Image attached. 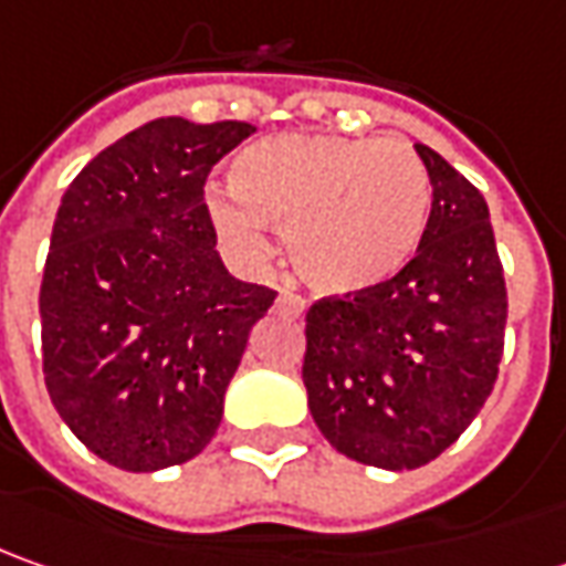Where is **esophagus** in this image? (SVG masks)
I'll list each match as a JSON object with an SVG mask.
<instances>
[{
	"mask_svg": "<svg viewBox=\"0 0 566 566\" xmlns=\"http://www.w3.org/2000/svg\"><path fill=\"white\" fill-rule=\"evenodd\" d=\"M279 310H284V313H294V316H303V313H306V301H303L301 294L282 291V294H279Z\"/></svg>",
	"mask_w": 566,
	"mask_h": 566,
	"instance_id": "34e87169",
	"label": "esophagus"
}]
</instances>
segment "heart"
<instances>
[{"instance_id":"1","label":"heart","mask_w":566,"mask_h":566,"mask_svg":"<svg viewBox=\"0 0 566 566\" xmlns=\"http://www.w3.org/2000/svg\"><path fill=\"white\" fill-rule=\"evenodd\" d=\"M234 197L212 193L209 216L247 263L269 253L263 224L284 231L303 282L354 294L395 279L417 253L432 209L419 153L403 140L279 134L231 168Z\"/></svg>"}]
</instances>
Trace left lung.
<instances>
[{
    "mask_svg": "<svg viewBox=\"0 0 566 566\" xmlns=\"http://www.w3.org/2000/svg\"><path fill=\"white\" fill-rule=\"evenodd\" d=\"M432 209L395 279L306 310L303 385L335 451L381 470L436 460L497 379L507 287L489 206L458 168L417 144Z\"/></svg>",
    "mask_w": 566,
    "mask_h": 566,
    "instance_id": "left-lung-1",
    "label": "left lung"
}]
</instances>
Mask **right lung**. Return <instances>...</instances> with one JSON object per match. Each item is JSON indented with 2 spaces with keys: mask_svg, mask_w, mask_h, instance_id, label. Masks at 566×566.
Here are the masks:
<instances>
[{
  "mask_svg": "<svg viewBox=\"0 0 566 566\" xmlns=\"http://www.w3.org/2000/svg\"><path fill=\"white\" fill-rule=\"evenodd\" d=\"M244 122L156 118L81 168L40 284L43 376L69 429L118 470L197 458L253 322L275 301L216 253L206 178Z\"/></svg>",
  "mask_w": 566,
  "mask_h": 566,
  "instance_id": "obj_1",
  "label": "right lung"
}]
</instances>
